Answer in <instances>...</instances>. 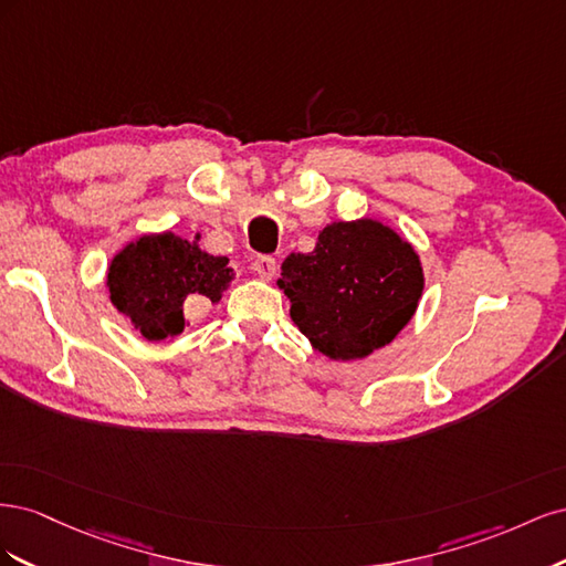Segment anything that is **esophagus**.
I'll list each match as a JSON object with an SVG mask.
<instances>
[{
  "label": "esophagus",
  "mask_w": 566,
  "mask_h": 566,
  "mask_svg": "<svg viewBox=\"0 0 566 566\" xmlns=\"http://www.w3.org/2000/svg\"><path fill=\"white\" fill-rule=\"evenodd\" d=\"M252 271H254L260 279L271 281L273 276H276L279 264H276V260H273V256L262 254V256H254V260H252Z\"/></svg>",
  "instance_id": "1"
}]
</instances>
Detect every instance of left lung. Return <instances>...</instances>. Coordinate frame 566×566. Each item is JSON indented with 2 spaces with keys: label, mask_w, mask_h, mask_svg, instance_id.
Here are the masks:
<instances>
[{
  "label": "left lung",
  "mask_w": 566,
  "mask_h": 566,
  "mask_svg": "<svg viewBox=\"0 0 566 566\" xmlns=\"http://www.w3.org/2000/svg\"><path fill=\"white\" fill-rule=\"evenodd\" d=\"M279 285L290 316L331 358H364L399 335L422 295L416 250L373 219L335 221L310 254H290Z\"/></svg>",
  "instance_id": "8db88e82"
}]
</instances>
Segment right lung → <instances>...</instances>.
Segmentation results:
<instances>
[{"label": "right lung", "mask_w": 566, "mask_h": 566, "mask_svg": "<svg viewBox=\"0 0 566 566\" xmlns=\"http://www.w3.org/2000/svg\"><path fill=\"white\" fill-rule=\"evenodd\" d=\"M231 279L227 256L202 252L198 241L169 231L129 243L108 266L111 302L146 339L158 342L181 335L188 304L219 302Z\"/></svg>", "instance_id": "right-lung-1"}]
</instances>
